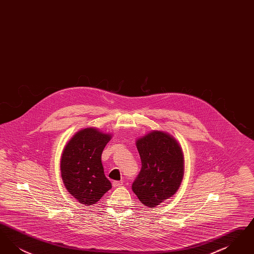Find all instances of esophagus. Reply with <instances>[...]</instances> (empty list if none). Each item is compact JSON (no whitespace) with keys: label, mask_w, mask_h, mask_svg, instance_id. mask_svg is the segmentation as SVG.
Returning a JSON list of instances; mask_svg holds the SVG:
<instances>
[{"label":"esophagus","mask_w":254,"mask_h":254,"mask_svg":"<svg viewBox=\"0 0 254 254\" xmlns=\"http://www.w3.org/2000/svg\"><path fill=\"white\" fill-rule=\"evenodd\" d=\"M112 186H113L114 188H117V187H121V186H123V182L113 181L112 182Z\"/></svg>","instance_id":"1"}]
</instances>
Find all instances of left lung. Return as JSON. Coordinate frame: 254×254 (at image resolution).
Instances as JSON below:
<instances>
[{
  "label": "left lung",
  "mask_w": 254,
  "mask_h": 254,
  "mask_svg": "<svg viewBox=\"0 0 254 254\" xmlns=\"http://www.w3.org/2000/svg\"><path fill=\"white\" fill-rule=\"evenodd\" d=\"M136 145L142 168L132 184L139 200L155 207L175 193L184 175V159L176 140L163 131H153L140 138Z\"/></svg>",
  "instance_id": "obj_1"
}]
</instances>
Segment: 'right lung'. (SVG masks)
<instances>
[{
    "mask_svg": "<svg viewBox=\"0 0 254 254\" xmlns=\"http://www.w3.org/2000/svg\"><path fill=\"white\" fill-rule=\"evenodd\" d=\"M111 136L88 127L76 133L65 145L61 160L64 184L81 204L97 203L111 189L101 156Z\"/></svg>",
    "mask_w": 254,
    "mask_h": 254,
    "instance_id": "1",
    "label": "right lung"
}]
</instances>
